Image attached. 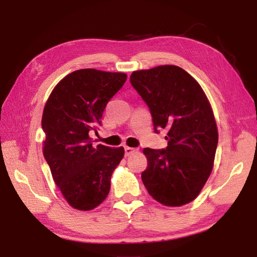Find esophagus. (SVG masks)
Masks as SVG:
<instances>
[{"label": "esophagus", "instance_id": "obj_1", "mask_svg": "<svg viewBox=\"0 0 257 257\" xmlns=\"http://www.w3.org/2000/svg\"><path fill=\"white\" fill-rule=\"evenodd\" d=\"M136 151H137V150H136V149H133V147H128V146L124 147V153H125V155L133 154V153H135V152H136Z\"/></svg>", "mask_w": 257, "mask_h": 257}]
</instances>
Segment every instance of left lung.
<instances>
[{
  "instance_id": "obj_1",
  "label": "left lung",
  "mask_w": 257,
  "mask_h": 257,
  "mask_svg": "<svg viewBox=\"0 0 257 257\" xmlns=\"http://www.w3.org/2000/svg\"><path fill=\"white\" fill-rule=\"evenodd\" d=\"M130 82L150 107L155 133L168 130L165 149L143 151L149 162L143 184L163 205H185L201 193L214 162L219 136L210 102L177 66L134 71Z\"/></svg>"
}]
</instances>
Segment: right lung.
<instances>
[{
  "label": "right lung",
  "instance_id": "add662e5",
  "mask_svg": "<svg viewBox=\"0 0 257 257\" xmlns=\"http://www.w3.org/2000/svg\"><path fill=\"white\" fill-rule=\"evenodd\" d=\"M125 80L122 72L80 69L64 77L45 104L43 154L58 188L77 210H93L106 198L123 158L122 146H93L88 134L101 125L107 102Z\"/></svg>",
  "mask_w": 257,
  "mask_h": 257
}]
</instances>
